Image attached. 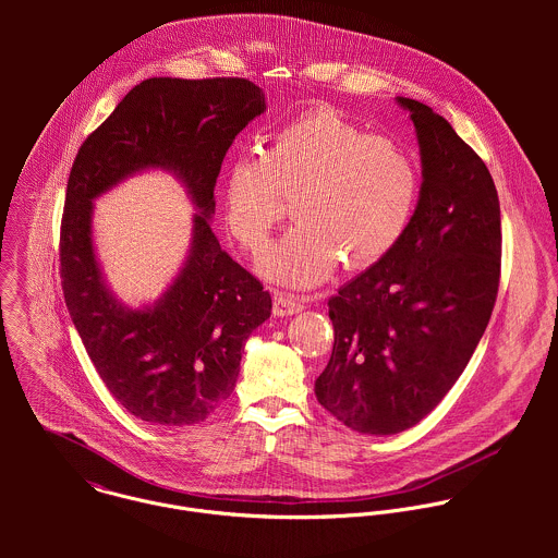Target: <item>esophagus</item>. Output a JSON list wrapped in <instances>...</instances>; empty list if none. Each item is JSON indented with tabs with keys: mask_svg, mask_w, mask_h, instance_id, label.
<instances>
[{
	"mask_svg": "<svg viewBox=\"0 0 558 558\" xmlns=\"http://www.w3.org/2000/svg\"><path fill=\"white\" fill-rule=\"evenodd\" d=\"M272 312H275V316H294V314L303 312V303L290 294H275Z\"/></svg>",
	"mask_w": 558,
	"mask_h": 558,
	"instance_id": "esophagus-1",
	"label": "esophagus"
}]
</instances>
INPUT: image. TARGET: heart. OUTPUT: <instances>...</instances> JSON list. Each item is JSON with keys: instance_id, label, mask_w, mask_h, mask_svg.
Wrapping results in <instances>:
<instances>
[{"instance_id": "obj_1", "label": "heart", "mask_w": 558, "mask_h": 558, "mask_svg": "<svg viewBox=\"0 0 558 558\" xmlns=\"http://www.w3.org/2000/svg\"><path fill=\"white\" fill-rule=\"evenodd\" d=\"M416 193V165L401 146L316 109L277 131L264 153L228 165L223 210L230 234L257 253L292 199L299 221L257 270L288 288H314L339 259L350 270L380 262L405 232Z\"/></svg>"}]
</instances>
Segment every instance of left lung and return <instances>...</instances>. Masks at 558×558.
<instances>
[{
	"mask_svg": "<svg viewBox=\"0 0 558 558\" xmlns=\"http://www.w3.org/2000/svg\"><path fill=\"white\" fill-rule=\"evenodd\" d=\"M421 155V189L398 244L328 301L332 354L319 403L359 434L427 416L466 369L500 277V206L477 153L432 107L396 96Z\"/></svg>",
	"mask_w": 558,
	"mask_h": 558,
	"instance_id": "left-lung-1",
	"label": "left lung"
}]
</instances>
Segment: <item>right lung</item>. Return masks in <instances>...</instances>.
Masks as SVG:
<instances>
[{"label": "right lung", "instance_id": "obj_1", "mask_svg": "<svg viewBox=\"0 0 558 558\" xmlns=\"http://www.w3.org/2000/svg\"><path fill=\"white\" fill-rule=\"evenodd\" d=\"M264 111V92L248 80L142 81L73 162L60 236L66 307L109 393L150 425L210 416L236 387L246 339L270 318V294L210 226L226 153ZM148 170L173 174L198 213L179 272L155 302L133 308L104 277L93 202Z\"/></svg>", "mask_w": 558, "mask_h": 558}]
</instances>
